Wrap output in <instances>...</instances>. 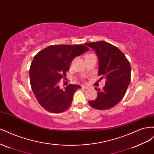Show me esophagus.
Listing matches in <instances>:
<instances>
[{"instance_id":"34e87169","label":"esophagus","mask_w":154,"mask_h":154,"mask_svg":"<svg viewBox=\"0 0 154 154\" xmlns=\"http://www.w3.org/2000/svg\"><path fill=\"white\" fill-rule=\"evenodd\" d=\"M82 89H84V90H88V87L85 86H82Z\"/></svg>"}]
</instances>
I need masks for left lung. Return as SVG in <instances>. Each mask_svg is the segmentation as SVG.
Segmentation results:
<instances>
[{
  "instance_id": "8db88e82",
  "label": "left lung",
  "mask_w": 154,
  "mask_h": 154,
  "mask_svg": "<svg viewBox=\"0 0 154 154\" xmlns=\"http://www.w3.org/2000/svg\"><path fill=\"white\" fill-rule=\"evenodd\" d=\"M86 46L94 49L99 59L98 75L106 79L103 90L95 88L97 97L89 100V104L97 109H108L115 106L124 97L131 80V67L119 48L104 41L88 42Z\"/></svg>"
}]
</instances>
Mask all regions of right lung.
Masks as SVG:
<instances>
[{
    "instance_id": "add662e5",
    "label": "right lung",
    "mask_w": 154,
    "mask_h": 154,
    "mask_svg": "<svg viewBox=\"0 0 154 154\" xmlns=\"http://www.w3.org/2000/svg\"><path fill=\"white\" fill-rule=\"evenodd\" d=\"M85 45H51L34 57L29 69L30 85L37 101L46 110L64 112L71 105L75 92L81 88L69 84L62 90L59 82L66 76L73 59L89 51Z\"/></svg>"
}]
</instances>
